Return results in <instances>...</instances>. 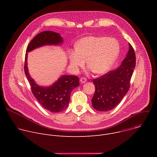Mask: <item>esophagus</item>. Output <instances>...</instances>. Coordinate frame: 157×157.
I'll return each mask as SVG.
<instances>
[{"label": "esophagus", "instance_id": "esophagus-1", "mask_svg": "<svg viewBox=\"0 0 157 157\" xmlns=\"http://www.w3.org/2000/svg\"><path fill=\"white\" fill-rule=\"evenodd\" d=\"M86 81H87V79H86V78H81L80 79V82H81V83H85Z\"/></svg>", "mask_w": 157, "mask_h": 157}]
</instances>
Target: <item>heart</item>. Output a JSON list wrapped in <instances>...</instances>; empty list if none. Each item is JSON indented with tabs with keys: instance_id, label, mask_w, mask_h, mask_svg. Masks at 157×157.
I'll return each instance as SVG.
<instances>
[{
	"instance_id": "obj_1",
	"label": "heart",
	"mask_w": 157,
	"mask_h": 157,
	"mask_svg": "<svg viewBox=\"0 0 157 157\" xmlns=\"http://www.w3.org/2000/svg\"><path fill=\"white\" fill-rule=\"evenodd\" d=\"M76 50L68 52L71 65L75 68L87 66L98 75L107 73L115 62L119 52L118 43L114 39L103 36H88L79 40Z\"/></svg>"
}]
</instances>
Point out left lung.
Masks as SVG:
<instances>
[{"label": "left lung", "instance_id": "left-lung-1", "mask_svg": "<svg viewBox=\"0 0 157 157\" xmlns=\"http://www.w3.org/2000/svg\"><path fill=\"white\" fill-rule=\"evenodd\" d=\"M126 57L121 66L100 78L94 79L95 93L92 105L96 110L105 112L116 107L127 93L130 81L136 67V55L129 43Z\"/></svg>", "mask_w": 157, "mask_h": 157}]
</instances>
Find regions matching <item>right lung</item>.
I'll list each match as a JSON object with an SVG mask.
<instances>
[{
    "instance_id": "obj_1",
    "label": "right lung",
    "mask_w": 157,
    "mask_h": 157,
    "mask_svg": "<svg viewBox=\"0 0 157 157\" xmlns=\"http://www.w3.org/2000/svg\"><path fill=\"white\" fill-rule=\"evenodd\" d=\"M63 43V39L59 33L44 31L33 38L28 45L25 54L24 70L32 93L40 105L52 113H59L68 106L71 91L79 86V78L73 75H63L49 86H40L29 73L27 56L29 52L36 48L46 45L57 46Z\"/></svg>"
}]
</instances>
